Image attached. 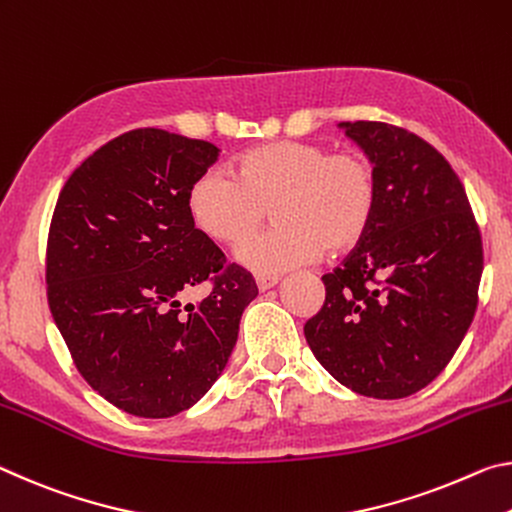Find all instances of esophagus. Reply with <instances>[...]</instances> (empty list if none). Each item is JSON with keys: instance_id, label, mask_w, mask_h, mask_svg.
I'll return each mask as SVG.
<instances>
[{"instance_id": "1", "label": "esophagus", "mask_w": 512, "mask_h": 512, "mask_svg": "<svg viewBox=\"0 0 512 512\" xmlns=\"http://www.w3.org/2000/svg\"><path fill=\"white\" fill-rule=\"evenodd\" d=\"M276 283H279V276L276 274H258L256 276V286H258V290H270V288H274Z\"/></svg>"}]
</instances>
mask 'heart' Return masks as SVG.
<instances>
[{"label": "heart", "instance_id": "1", "mask_svg": "<svg viewBox=\"0 0 512 512\" xmlns=\"http://www.w3.org/2000/svg\"><path fill=\"white\" fill-rule=\"evenodd\" d=\"M236 177L222 167L201 172L188 208L197 229L233 245L269 208L279 225L240 242L238 261L258 274H279L313 263L326 249H356L379 208V177L360 152H333L322 142L276 140L236 161Z\"/></svg>", "mask_w": 512, "mask_h": 512}]
</instances>
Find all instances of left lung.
<instances>
[{"label": "left lung", "instance_id": "left-lung-1", "mask_svg": "<svg viewBox=\"0 0 512 512\" xmlns=\"http://www.w3.org/2000/svg\"><path fill=\"white\" fill-rule=\"evenodd\" d=\"M374 163L367 236L324 274L306 342L358 395H415L445 370L479 304L483 242L463 183L429 142L395 124L342 122Z\"/></svg>", "mask_w": 512, "mask_h": 512}]
</instances>
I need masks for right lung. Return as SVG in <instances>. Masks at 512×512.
<instances>
[{
	"label": "right lung",
	"mask_w": 512,
	"mask_h": 512,
	"mask_svg": "<svg viewBox=\"0 0 512 512\" xmlns=\"http://www.w3.org/2000/svg\"><path fill=\"white\" fill-rule=\"evenodd\" d=\"M217 147L163 129L106 142L70 174L47 236V301L79 374L138 417L206 395L256 281L195 229L188 192ZM209 283L199 305L185 295Z\"/></svg>",
	"instance_id": "obj_1"
}]
</instances>
